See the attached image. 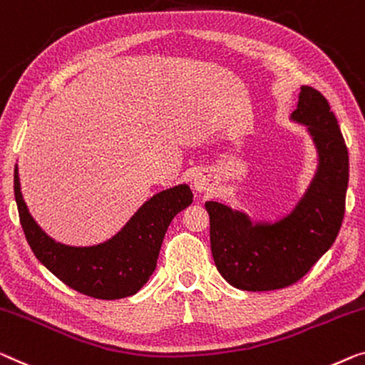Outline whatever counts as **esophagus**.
Returning <instances> with one entry per match:
<instances>
[{"instance_id": "34e87169", "label": "esophagus", "mask_w": 365, "mask_h": 365, "mask_svg": "<svg viewBox=\"0 0 365 365\" xmlns=\"http://www.w3.org/2000/svg\"><path fill=\"white\" fill-rule=\"evenodd\" d=\"M193 187L197 188L198 192H211V188H213V185H211L208 177L203 175V173H200V175L195 177Z\"/></svg>"}]
</instances>
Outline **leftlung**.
Returning <instances> with one entry per match:
<instances>
[{
  "mask_svg": "<svg viewBox=\"0 0 365 365\" xmlns=\"http://www.w3.org/2000/svg\"><path fill=\"white\" fill-rule=\"evenodd\" d=\"M292 118L308 126L319 167L290 215L274 225H252L225 205L205 203L217 272L241 290L269 292L295 284L333 246L344 217L349 154L328 100L312 86H302Z\"/></svg>",
  "mask_w": 365,
  "mask_h": 365,
  "instance_id": "left-lung-1",
  "label": "left lung"
}]
</instances>
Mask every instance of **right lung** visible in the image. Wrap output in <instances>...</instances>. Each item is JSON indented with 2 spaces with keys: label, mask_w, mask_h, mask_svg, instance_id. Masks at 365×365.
Listing matches in <instances>:
<instances>
[{
  "label": "right lung",
  "mask_w": 365,
  "mask_h": 365,
  "mask_svg": "<svg viewBox=\"0 0 365 365\" xmlns=\"http://www.w3.org/2000/svg\"><path fill=\"white\" fill-rule=\"evenodd\" d=\"M14 197L21 226L36 257L65 285L98 300H118L143 288L155 270L168 225L193 201L188 185L164 190L145 201L110 241L72 247L53 241L32 220L21 195L18 165L14 167Z\"/></svg>",
  "instance_id": "right-lung-1"
}]
</instances>
